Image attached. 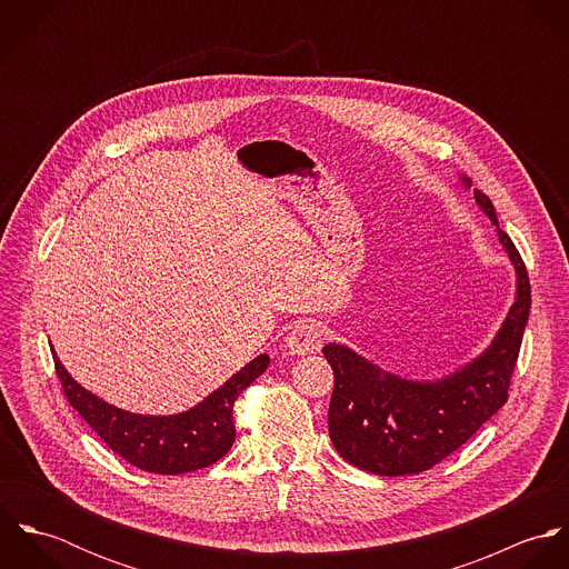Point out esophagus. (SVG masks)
I'll return each mask as SVG.
<instances>
[{
    "label": "esophagus",
    "mask_w": 569,
    "mask_h": 569,
    "mask_svg": "<svg viewBox=\"0 0 569 569\" xmlns=\"http://www.w3.org/2000/svg\"><path fill=\"white\" fill-rule=\"evenodd\" d=\"M322 328L313 322L296 326L287 337V350L291 355H311L322 348Z\"/></svg>",
    "instance_id": "esophagus-1"
}]
</instances>
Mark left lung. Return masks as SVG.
<instances>
[{
    "label": "left lung",
    "mask_w": 569,
    "mask_h": 569,
    "mask_svg": "<svg viewBox=\"0 0 569 569\" xmlns=\"http://www.w3.org/2000/svg\"><path fill=\"white\" fill-rule=\"evenodd\" d=\"M471 188L469 177H460ZM476 203L497 228L515 267V302L482 355L440 379L418 381L388 372L343 343H326L335 375L328 433L337 453L361 471L399 478L431 469L462 447L506 403L530 313L526 264L499 228L485 192Z\"/></svg>",
    "instance_id": "8db88e82"
}]
</instances>
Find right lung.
Returning <instances> with one entry per match:
<instances>
[{
    "label": "right lung",
    "mask_w": 569,
    "mask_h": 569,
    "mask_svg": "<svg viewBox=\"0 0 569 569\" xmlns=\"http://www.w3.org/2000/svg\"><path fill=\"white\" fill-rule=\"evenodd\" d=\"M52 357L66 397L84 422L129 465L158 476H181L221 460L237 438L234 401L269 366V357L258 355L201 403L172 416H147L98 399L74 381L54 348Z\"/></svg>",
    "instance_id": "add662e5"
}]
</instances>
